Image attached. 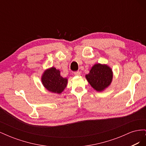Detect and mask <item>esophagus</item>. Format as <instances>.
Masks as SVG:
<instances>
[{
    "instance_id": "obj_1",
    "label": "esophagus",
    "mask_w": 146,
    "mask_h": 146,
    "mask_svg": "<svg viewBox=\"0 0 146 146\" xmlns=\"http://www.w3.org/2000/svg\"><path fill=\"white\" fill-rule=\"evenodd\" d=\"M74 75L75 76H79L80 75V72H79V71H77V72H74Z\"/></svg>"
}]
</instances>
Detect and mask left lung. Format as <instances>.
Listing matches in <instances>:
<instances>
[{
    "instance_id": "8db88e82",
    "label": "left lung",
    "mask_w": 146,
    "mask_h": 146,
    "mask_svg": "<svg viewBox=\"0 0 146 146\" xmlns=\"http://www.w3.org/2000/svg\"><path fill=\"white\" fill-rule=\"evenodd\" d=\"M113 74L111 68L107 64H95L85 77L91 86L99 92L104 91L111 85Z\"/></svg>"
}]
</instances>
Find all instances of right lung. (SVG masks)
<instances>
[{
	"label": "right lung",
	"instance_id": "obj_1",
	"mask_svg": "<svg viewBox=\"0 0 146 146\" xmlns=\"http://www.w3.org/2000/svg\"><path fill=\"white\" fill-rule=\"evenodd\" d=\"M41 82L47 90L53 93L61 94L68 84V78L61 76L60 71L54 67L46 69L41 76Z\"/></svg>",
	"mask_w": 146,
	"mask_h": 146
}]
</instances>
